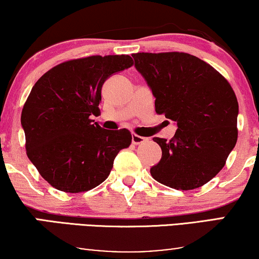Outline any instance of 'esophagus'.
<instances>
[{
  "instance_id": "1",
  "label": "esophagus",
  "mask_w": 259,
  "mask_h": 259,
  "mask_svg": "<svg viewBox=\"0 0 259 259\" xmlns=\"http://www.w3.org/2000/svg\"><path fill=\"white\" fill-rule=\"evenodd\" d=\"M146 140H147L146 138L138 136V134H132V143L134 145H140V144L145 143V141H146Z\"/></svg>"
}]
</instances>
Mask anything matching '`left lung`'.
Instances as JSON below:
<instances>
[{"label": "left lung", "mask_w": 259, "mask_h": 259, "mask_svg": "<svg viewBox=\"0 0 259 259\" xmlns=\"http://www.w3.org/2000/svg\"><path fill=\"white\" fill-rule=\"evenodd\" d=\"M134 66L155 98V112L177 122L175 137L153 138L161 159L151 167L157 182L193 190L224 167L238 137V101L228 80L187 53H137Z\"/></svg>", "instance_id": "8db88e82"}]
</instances>
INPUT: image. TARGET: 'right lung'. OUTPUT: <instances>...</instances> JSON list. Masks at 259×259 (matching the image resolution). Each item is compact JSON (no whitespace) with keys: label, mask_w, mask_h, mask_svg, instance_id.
Returning a JSON list of instances; mask_svg holds the SVG:
<instances>
[{"label":"right lung","mask_w":259,"mask_h":259,"mask_svg":"<svg viewBox=\"0 0 259 259\" xmlns=\"http://www.w3.org/2000/svg\"><path fill=\"white\" fill-rule=\"evenodd\" d=\"M132 65L130 55L69 60L31 88L21 114L27 155L56 190L79 193L100 185L132 143L128 130H104L90 118L100 113L105 81Z\"/></svg>","instance_id":"1"}]
</instances>
